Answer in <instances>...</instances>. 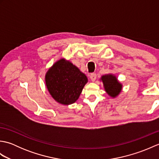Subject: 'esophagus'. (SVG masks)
Listing matches in <instances>:
<instances>
[{"label":"esophagus","mask_w":159,"mask_h":159,"mask_svg":"<svg viewBox=\"0 0 159 159\" xmlns=\"http://www.w3.org/2000/svg\"><path fill=\"white\" fill-rule=\"evenodd\" d=\"M96 73H92L90 74V76H89V77H90V79H91V80H92V81H95L96 80Z\"/></svg>","instance_id":"34e87169"}]
</instances>
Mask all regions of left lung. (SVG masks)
<instances>
[{
	"label": "left lung",
	"instance_id": "1",
	"mask_svg": "<svg viewBox=\"0 0 159 159\" xmlns=\"http://www.w3.org/2000/svg\"><path fill=\"white\" fill-rule=\"evenodd\" d=\"M102 80L107 93L112 97H116L121 90V85L118 83L117 80L111 74L102 76Z\"/></svg>",
	"mask_w": 159,
	"mask_h": 159
}]
</instances>
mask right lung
Returning <instances> with one entry per match:
<instances>
[{"label":"right lung","mask_w":159,"mask_h":159,"mask_svg":"<svg viewBox=\"0 0 159 159\" xmlns=\"http://www.w3.org/2000/svg\"><path fill=\"white\" fill-rule=\"evenodd\" d=\"M87 82V76L72 63L61 59L46 75V84L50 95L61 104H72L79 98Z\"/></svg>","instance_id":"1"}]
</instances>
